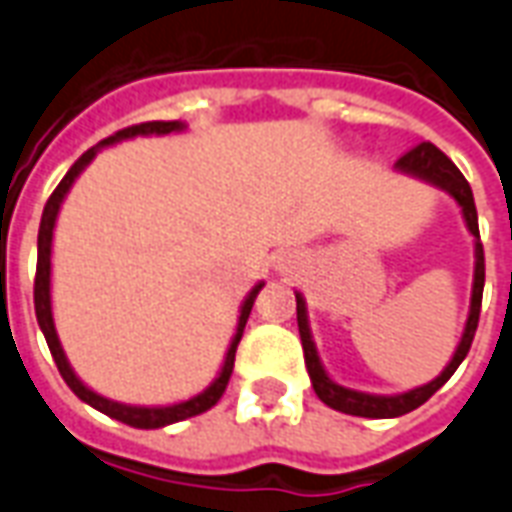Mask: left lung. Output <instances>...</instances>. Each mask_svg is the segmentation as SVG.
I'll list each match as a JSON object with an SVG mask.
<instances>
[{"instance_id": "obj_1", "label": "left lung", "mask_w": 512, "mask_h": 512, "mask_svg": "<svg viewBox=\"0 0 512 512\" xmlns=\"http://www.w3.org/2000/svg\"><path fill=\"white\" fill-rule=\"evenodd\" d=\"M396 173L401 176H410L423 184L442 189L445 195L456 200V206L461 208V217L467 225L469 236H472V246H475V271H472V295H469V312L461 339H458L456 350L450 355L448 366L426 385L410 388V391L401 393H366L339 385L333 380L331 374L325 372L323 361H320V352L312 339V328H309V312H306V298L295 290V312H298V333H301V344H304V361L309 380H312L314 393L320 396L323 404H328L331 410H339L344 415H358V418H399L407 412L418 410L423 401H429L434 393L453 377L461 361L467 358L475 331H478V317H480V298H483V282H486V263H483V244H480V230H478V211H475V198H472V189H469L467 179L461 176V170L434 146V143H420L412 151H407L396 165Z\"/></svg>"}]
</instances>
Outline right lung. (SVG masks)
I'll list each match as a JSON object with an SVG mask.
<instances>
[{"mask_svg": "<svg viewBox=\"0 0 512 512\" xmlns=\"http://www.w3.org/2000/svg\"><path fill=\"white\" fill-rule=\"evenodd\" d=\"M187 124L184 121H146V124H135V127H127V130L116 132L111 138L100 140L97 146L83 154L81 160L75 162L73 168L67 170V176L59 181V187L54 189V195L48 198L43 208V219H40V233H37V276H34V314H37V323H40V331H43L45 342H48V350L54 355L56 366H59V374L64 377V382L70 385V391L78 396L81 401H86L89 407L100 410L102 415H108L113 420H121L127 426H135V429H162V426H170V423H179V420L195 418L200 412L211 410L222 393L227 388V380L233 374V363H236V347L244 336V325L249 320V312H252V304H255L257 293L263 290L266 282H257L246 298L241 301V309H238V323L233 339L227 344L225 361L219 366V372L214 380L208 382L206 388L195 396H189L184 401H173V404H124V401H113L102 393L92 391L86 382L75 374V369L67 361L64 355V347L59 342V333H56L54 323V301H51V255H54V227L56 219H59V211H62V203L67 198V192L73 189L75 179L81 176L83 170L89 168V162L100 154L102 149L108 146H116L121 140H132V138H149V135H173V132H184Z\"/></svg>", "mask_w": 512, "mask_h": 512, "instance_id": "right-lung-1", "label": "right lung"}]
</instances>
